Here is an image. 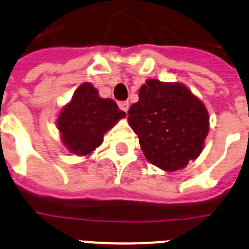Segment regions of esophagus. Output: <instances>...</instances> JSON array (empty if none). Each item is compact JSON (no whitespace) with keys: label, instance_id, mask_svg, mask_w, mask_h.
Returning a JSON list of instances; mask_svg holds the SVG:
<instances>
[{"label":"esophagus","instance_id":"34e87169","mask_svg":"<svg viewBox=\"0 0 249 249\" xmlns=\"http://www.w3.org/2000/svg\"><path fill=\"white\" fill-rule=\"evenodd\" d=\"M118 105H119V107H120V109L125 112H126L127 109H129V103H127V101H120Z\"/></svg>","mask_w":249,"mask_h":249}]
</instances>
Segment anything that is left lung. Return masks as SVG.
<instances>
[{
	"label": "left lung",
	"instance_id": "obj_1",
	"mask_svg": "<svg viewBox=\"0 0 249 249\" xmlns=\"http://www.w3.org/2000/svg\"><path fill=\"white\" fill-rule=\"evenodd\" d=\"M127 115L144 155L158 168L174 172L202 153L208 111L184 85L148 80Z\"/></svg>",
	"mask_w": 249,
	"mask_h": 249
}]
</instances>
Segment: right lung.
I'll use <instances>...</instances> for the list:
<instances>
[{
  "instance_id": "1",
  "label": "right lung",
  "mask_w": 249,
  "mask_h": 249,
  "mask_svg": "<svg viewBox=\"0 0 249 249\" xmlns=\"http://www.w3.org/2000/svg\"><path fill=\"white\" fill-rule=\"evenodd\" d=\"M124 116L115 101L101 99L91 84L84 83L60 112L57 127L71 153L88 155L103 142L104 134Z\"/></svg>"
}]
</instances>
